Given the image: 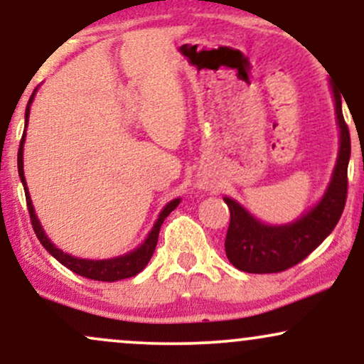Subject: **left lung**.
Listing matches in <instances>:
<instances>
[{
  "label": "left lung",
  "mask_w": 364,
  "mask_h": 364,
  "mask_svg": "<svg viewBox=\"0 0 364 364\" xmlns=\"http://www.w3.org/2000/svg\"><path fill=\"white\" fill-rule=\"evenodd\" d=\"M333 90L341 145L336 168L327 191L315 207L298 220L284 225H269L255 219L246 208L224 196L231 212L225 255L236 269L248 274H274L303 262L339 223L348 198V164L350 157L349 128L342 116L341 94Z\"/></svg>",
  "instance_id": "left-lung-1"
}]
</instances>
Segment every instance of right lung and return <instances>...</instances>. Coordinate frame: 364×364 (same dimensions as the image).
<instances>
[{
	"label": "right lung",
	"instance_id": "right-lung-1",
	"mask_svg": "<svg viewBox=\"0 0 364 364\" xmlns=\"http://www.w3.org/2000/svg\"><path fill=\"white\" fill-rule=\"evenodd\" d=\"M34 94H32V97L28 99L27 109H25V128H27V123H28V114H31V104L34 101ZM23 144H25V129H23V135H22V140H20V147H18V176L22 179V185L25 190V200H27V208H28V215H31L32 228H34V232L36 236L39 237L41 245H43L44 248L61 263V265H65L66 269H70L75 274L82 275V277L92 279V281L114 282V281H121V279L133 277V275L141 272V270L147 267L149 260L154 255V250H156L159 231H161L162 223H164L166 217H168L171 212L179 205V198L171 200L168 205L162 208V212L157 217L156 224H154L152 231L149 232L147 240H145L139 248L133 250V252L123 255V257L107 258V260H85V258L72 257V255L65 253L63 250L56 248V246L51 243V240L46 236L39 219H37L34 205H32L31 195H28V190H27V181H25V176H23Z\"/></svg>",
	"mask_w": 364,
	"mask_h": 364
}]
</instances>
